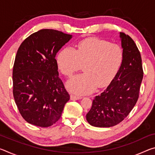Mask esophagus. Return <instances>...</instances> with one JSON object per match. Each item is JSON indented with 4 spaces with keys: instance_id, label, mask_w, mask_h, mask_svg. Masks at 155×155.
Instances as JSON below:
<instances>
[{
    "instance_id": "34e87169",
    "label": "esophagus",
    "mask_w": 155,
    "mask_h": 155,
    "mask_svg": "<svg viewBox=\"0 0 155 155\" xmlns=\"http://www.w3.org/2000/svg\"><path fill=\"white\" fill-rule=\"evenodd\" d=\"M82 98V97L79 96H76L74 95V94H71L70 95V99L72 100V101H75V100H79Z\"/></svg>"
}]
</instances>
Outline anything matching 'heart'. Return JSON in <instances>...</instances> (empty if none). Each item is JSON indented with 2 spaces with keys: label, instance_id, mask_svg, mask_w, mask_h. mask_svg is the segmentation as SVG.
<instances>
[{
  "label": "heart",
  "instance_id": "obj_1",
  "mask_svg": "<svg viewBox=\"0 0 155 155\" xmlns=\"http://www.w3.org/2000/svg\"><path fill=\"white\" fill-rule=\"evenodd\" d=\"M124 59L121 47L106 40L90 38L81 41L75 48L66 47L57 56V64L63 74L71 77L83 65V74L68 81V90L78 94H88L96 87L108 85L118 72Z\"/></svg>",
  "mask_w": 155,
  "mask_h": 155
}]
</instances>
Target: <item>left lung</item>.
Masks as SVG:
<instances>
[{
    "mask_svg": "<svg viewBox=\"0 0 155 155\" xmlns=\"http://www.w3.org/2000/svg\"><path fill=\"white\" fill-rule=\"evenodd\" d=\"M124 59L108 87L93 100L86 119L96 127H111L127 117L137 103L143 72L140 52L129 35L120 33Z\"/></svg>",
    "mask_w": 155,
    "mask_h": 155,
    "instance_id": "left-lung-1",
    "label": "left lung"
}]
</instances>
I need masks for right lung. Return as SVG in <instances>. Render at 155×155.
<instances>
[{"instance_id":"add662e5","label":"right lung","mask_w":155,"mask_h":155,"mask_svg":"<svg viewBox=\"0 0 155 155\" xmlns=\"http://www.w3.org/2000/svg\"><path fill=\"white\" fill-rule=\"evenodd\" d=\"M72 35L54 29L31 34L20 44L13 68V94L23 118L48 127L58 121L70 95L59 77L55 56Z\"/></svg>"}]
</instances>
